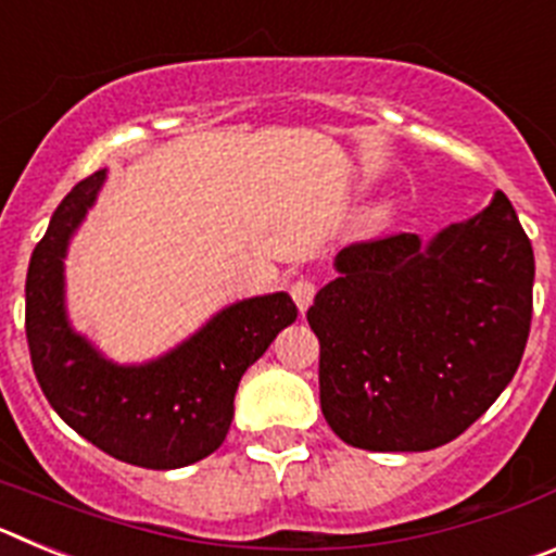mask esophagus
I'll return each mask as SVG.
<instances>
[{
  "label": "esophagus",
  "instance_id": "esophagus-1",
  "mask_svg": "<svg viewBox=\"0 0 556 556\" xmlns=\"http://www.w3.org/2000/svg\"><path fill=\"white\" fill-rule=\"evenodd\" d=\"M292 301L298 303V308H301V314L306 312L308 306H312L314 301V294H317V287H314V281H308V278H301V281H294L292 283Z\"/></svg>",
  "mask_w": 556,
  "mask_h": 556
}]
</instances>
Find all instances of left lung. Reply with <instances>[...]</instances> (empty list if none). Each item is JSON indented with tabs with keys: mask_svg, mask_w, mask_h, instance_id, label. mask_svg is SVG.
I'll list each match as a JSON object with an SVG mask.
<instances>
[{
	"mask_svg": "<svg viewBox=\"0 0 556 556\" xmlns=\"http://www.w3.org/2000/svg\"><path fill=\"white\" fill-rule=\"evenodd\" d=\"M306 312L320 339V406L365 451H431L513 381L532 326L534 253L513 203L420 242L395 233L337 255Z\"/></svg>",
	"mask_w": 556,
	"mask_h": 556,
	"instance_id": "1",
	"label": "left lung"
}]
</instances>
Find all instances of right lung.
<instances>
[{
	"mask_svg": "<svg viewBox=\"0 0 556 556\" xmlns=\"http://www.w3.org/2000/svg\"><path fill=\"white\" fill-rule=\"evenodd\" d=\"M105 169L80 180L58 205L27 269L29 358L52 409L88 443L150 470L186 468L223 445L236 387L264 356L298 306L287 292L248 298L214 314L198 333L144 365H116L66 317L63 258Z\"/></svg>",
	"mask_w": 556,
	"mask_h": 556,
	"instance_id": "1",
	"label": "right lung"
}]
</instances>
